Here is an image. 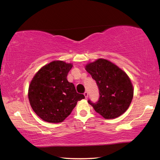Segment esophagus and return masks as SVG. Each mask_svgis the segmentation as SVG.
<instances>
[{
	"label": "esophagus",
	"instance_id": "obj_1",
	"mask_svg": "<svg viewBox=\"0 0 160 160\" xmlns=\"http://www.w3.org/2000/svg\"><path fill=\"white\" fill-rule=\"evenodd\" d=\"M84 97H85V98L87 99V98H88V93L87 92V91H85V92L84 93Z\"/></svg>",
	"mask_w": 160,
	"mask_h": 160
}]
</instances>
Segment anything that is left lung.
Instances as JSON below:
<instances>
[{
	"mask_svg": "<svg viewBox=\"0 0 160 160\" xmlns=\"http://www.w3.org/2000/svg\"><path fill=\"white\" fill-rule=\"evenodd\" d=\"M86 70L96 80L100 98L90 104L105 119H114L128 109L133 96L132 83L125 72L105 59L88 64Z\"/></svg>",
	"mask_w": 160,
	"mask_h": 160,
	"instance_id": "1",
	"label": "left lung"
}]
</instances>
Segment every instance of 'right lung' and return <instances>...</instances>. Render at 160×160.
Instances as JSON below:
<instances>
[{"label":"right lung","mask_w":160,"mask_h":160,"mask_svg":"<svg viewBox=\"0 0 160 160\" xmlns=\"http://www.w3.org/2000/svg\"><path fill=\"white\" fill-rule=\"evenodd\" d=\"M72 66L63 61H53L42 67L33 78L29 87V100L33 111L44 121L62 122L78 101L84 98L67 80Z\"/></svg>","instance_id":"1"}]
</instances>
